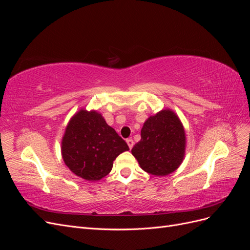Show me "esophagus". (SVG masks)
I'll list each match as a JSON object with an SVG mask.
<instances>
[{"label": "esophagus", "instance_id": "34e87169", "mask_svg": "<svg viewBox=\"0 0 250 250\" xmlns=\"http://www.w3.org/2000/svg\"><path fill=\"white\" fill-rule=\"evenodd\" d=\"M126 143H127L128 147H129V149H132V147H133V145H134L133 140H132V139H128V140L126 141Z\"/></svg>", "mask_w": 250, "mask_h": 250}]
</instances>
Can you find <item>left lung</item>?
Instances as JSON below:
<instances>
[{
    "instance_id": "left-lung-1",
    "label": "left lung",
    "mask_w": 250,
    "mask_h": 250,
    "mask_svg": "<svg viewBox=\"0 0 250 250\" xmlns=\"http://www.w3.org/2000/svg\"><path fill=\"white\" fill-rule=\"evenodd\" d=\"M186 131L179 117L170 108L150 116L143 125L141 141L131 153L140 167L155 176L176 171L186 154Z\"/></svg>"
}]
</instances>
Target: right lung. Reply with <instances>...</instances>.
Instances as JSON below:
<instances>
[{"mask_svg":"<svg viewBox=\"0 0 250 250\" xmlns=\"http://www.w3.org/2000/svg\"><path fill=\"white\" fill-rule=\"evenodd\" d=\"M126 142L97 110L79 109L70 119L62 140V156L75 175L97 181L111 171L113 161L124 151Z\"/></svg>","mask_w":250,"mask_h":250,"instance_id":"1","label":"right lung"}]
</instances>
